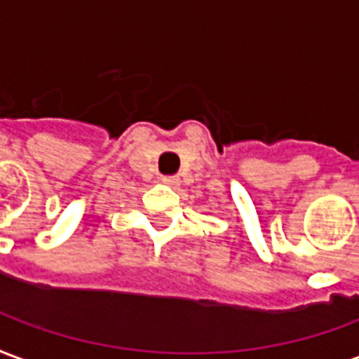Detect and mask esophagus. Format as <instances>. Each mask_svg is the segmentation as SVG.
Returning a JSON list of instances; mask_svg holds the SVG:
<instances>
[{
  "mask_svg": "<svg viewBox=\"0 0 359 359\" xmlns=\"http://www.w3.org/2000/svg\"><path fill=\"white\" fill-rule=\"evenodd\" d=\"M162 183H166V185H177L180 183V177L177 176H162Z\"/></svg>",
  "mask_w": 359,
  "mask_h": 359,
  "instance_id": "34e87169",
  "label": "esophagus"
}]
</instances>
